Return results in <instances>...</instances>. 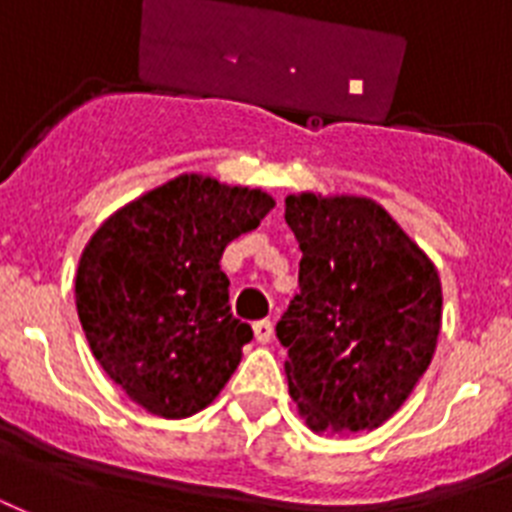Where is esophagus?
<instances>
[{"mask_svg": "<svg viewBox=\"0 0 512 512\" xmlns=\"http://www.w3.org/2000/svg\"><path fill=\"white\" fill-rule=\"evenodd\" d=\"M252 329H255V340L257 342H263V345H265V342H271V337H273V324H271V321H268V319L257 321V324Z\"/></svg>", "mask_w": 512, "mask_h": 512, "instance_id": "esophagus-1", "label": "esophagus"}]
</instances>
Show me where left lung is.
<instances>
[{
  "label": "left lung",
  "instance_id": "left-lung-1",
  "mask_svg": "<svg viewBox=\"0 0 512 512\" xmlns=\"http://www.w3.org/2000/svg\"><path fill=\"white\" fill-rule=\"evenodd\" d=\"M300 292L276 335L289 396L316 433L380 428L436 353L441 281L401 225L366 196H287Z\"/></svg>",
  "mask_w": 512,
  "mask_h": 512
}]
</instances>
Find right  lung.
I'll return each mask as SVG.
<instances>
[{
  "label": "right lung",
  "mask_w": 512,
  "mask_h": 512,
  "mask_svg": "<svg viewBox=\"0 0 512 512\" xmlns=\"http://www.w3.org/2000/svg\"><path fill=\"white\" fill-rule=\"evenodd\" d=\"M273 204L260 188L180 175L92 233L76 311L92 356L135 404L183 420L231 380L252 327L233 319L220 257Z\"/></svg>",
  "instance_id": "right-lung-1"
}]
</instances>
